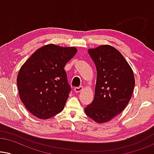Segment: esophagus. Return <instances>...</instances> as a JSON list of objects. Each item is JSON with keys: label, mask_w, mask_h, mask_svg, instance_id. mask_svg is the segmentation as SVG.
I'll use <instances>...</instances> for the list:
<instances>
[{"label": "esophagus", "mask_w": 154, "mask_h": 154, "mask_svg": "<svg viewBox=\"0 0 154 154\" xmlns=\"http://www.w3.org/2000/svg\"><path fill=\"white\" fill-rule=\"evenodd\" d=\"M83 89V86H79V87H75L74 88V91L75 92H81Z\"/></svg>", "instance_id": "1"}]
</instances>
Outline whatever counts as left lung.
Here are the masks:
<instances>
[{"label": "left lung", "mask_w": 154, "mask_h": 154, "mask_svg": "<svg viewBox=\"0 0 154 154\" xmlns=\"http://www.w3.org/2000/svg\"><path fill=\"white\" fill-rule=\"evenodd\" d=\"M97 69L94 97L85 108L97 123L111 121L127 106L134 91V73L122 54L109 45L88 50Z\"/></svg>", "instance_id": "obj_1"}]
</instances>
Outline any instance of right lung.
<instances>
[{
	"label": "right lung",
	"mask_w": 154,
	"mask_h": 154,
	"mask_svg": "<svg viewBox=\"0 0 154 154\" xmlns=\"http://www.w3.org/2000/svg\"><path fill=\"white\" fill-rule=\"evenodd\" d=\"M77 52L74 47L49 44L37 50L21 67L17 83L21 100L38 119H50L64 109L71 88L64 69Z\"/></svg>",
	"instance_id": "1"
}]
</instances>
